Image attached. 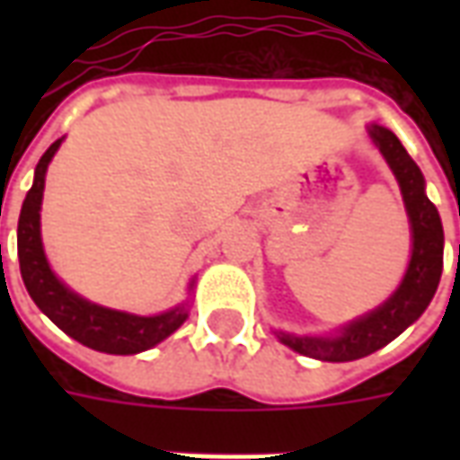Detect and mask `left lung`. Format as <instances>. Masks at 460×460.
<instances>
[{"label":"left lung","instance_id":"1","mask_svg":"<svg viewBox=\"0 0 460 460\" xmlns=\"http://www.w3.org/2000/svg\"><path fill=\"white\" fill-rule=\"evenodd\" d=\"M367 132L399 181L411 226V259L394 293L372 313L342 325L335 335H293L276 330L283 345L323 362H352L399 338L429 308L444 270V226L438 209L426 197L424 174L394 132L382 125H369Z\"/></svg>","mask_w":460,"mask_h":460}]
</instances>
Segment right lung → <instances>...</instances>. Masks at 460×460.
I'll return each mask as SVG.
<instances>
[{
    "label": "right lung",
    "instance_id": "add662e5",
    "mask_svg": "<svg viewBox=\"0 0 460 460\" xmlns=\"http://www.w3.org/2000/svg\"><path fill=\"white\" fill-rule=\"evenodd\" d=\"M61 142L64 137L56 140L36 164L34 184L26 191L22 214H19L16 249H19V269H22L24 286L46 318L64 330L68 338L78 340L81 345L105 352V355L145 352L181 328V323L190 318V303L184 300L180 305L157 315H135V313L105 308V305L85 300L51 270V263L44 253V241H41V199H44L49 162L54 160ZM190 290H194V280L190 283Z\"/></svg>",
    "mask_w": 460,
    "mask_h": 460
}]
</instances>
